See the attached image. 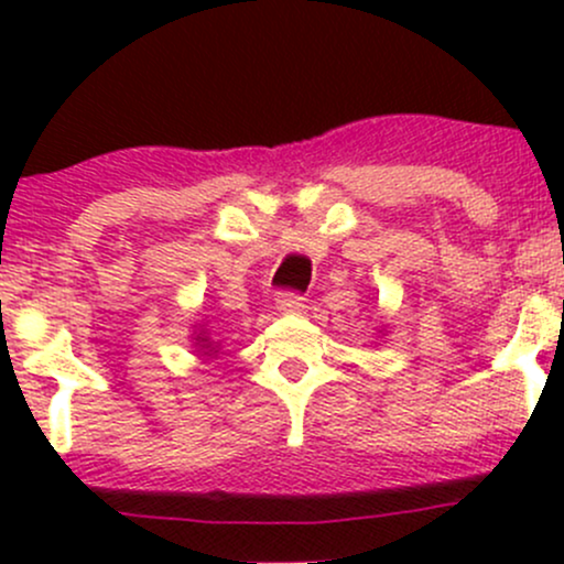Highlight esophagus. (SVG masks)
Instances as JSON below:
<instances>
[{"label": "esophagus", "instance_id": "esophagus-1", "mask_svg": "<svg viewBox=\"0 0 564 564\" xmlns=\"http://www.w3.org/2000/svg\"><path fill=\"white\" fill-rule=\"evenodd\" d=\"M302 296L296 294V291H281V294L275 296V307L281 310V313H289V315H294V313H300L302 310Z\"/></svg>", "mask_w": 564, "mask_h": 564}]
</instances>
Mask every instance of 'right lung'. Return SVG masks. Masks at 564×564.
I'll use <instances>...</instances> for the list:
<instances>
[{
    "label": "right lung",
    "instance_id": "1",
    "mask_svg": "<svg viewBox=\"0 0 564 564\" xmlns=\"http://www.w3.org/2000/svg\"><path fill=\"white\" fill-rule=\"evenodd\" d=\"M196 345H200V349H209L212 347V341L209 339H206V336L204 334H200V336H196ZM209 352H215V349H209ZM209 352H204V355H209Z\"/></svg>",
    "mask_w": 564,
    "mask_h": 564
}]
</instances>
